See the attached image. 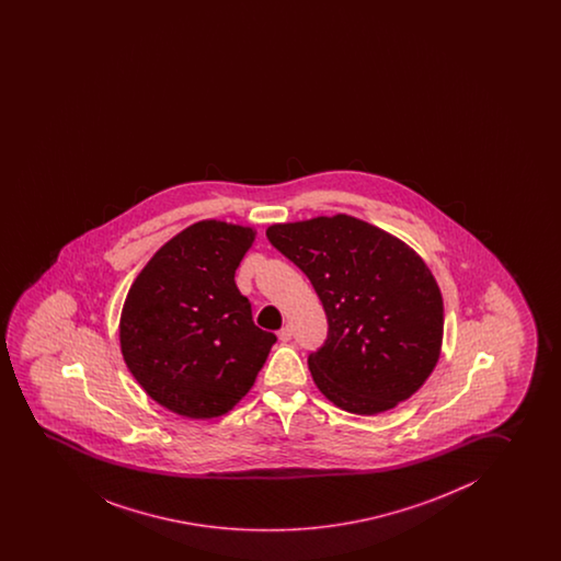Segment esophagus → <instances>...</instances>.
Here are the masks:
<instances>
[{
    "instance_id": "34e87169",
    "label": "esophagus",
    "mask_w": 561,
    "mask_h": 561,
    "mask_svg": "<svg viewBox=\"0 0 561 561\" xmlns=\"http://www.w3.org/2000/svg\"><path fill=\"white\" fill-rule=\"evenodd\" d=\"M277 337H279V342H289V340H291V328L284 325V328L277 332Z\"/></svg>"
}]
</instances>
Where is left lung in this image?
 Here are the masks:
<instances>
[{"mask_svg": "<svg viewBox=\"0 0 561 561\" xmlns=\"http://www.w3.org/2000/svg\"><path fill=\"white\" fill-rule=\"evenodd\" d=\"M270 243L307 274L328 318L309 355L318 390L347 413L378 414L411 398L442 353L444 301L416 252L347 214L266 229Z\"/></svg>", "mask_w": 561, "mask_h": 561, "instance_id": "1", "label": "left lung"}]
</instances>
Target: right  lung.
I'll return each instance as SVG.
<instances>
[{
    "label": "right lung",
    "mask_w": 561,
    "mask_h": 561,
    "mask_svg": "<svg viewBox=\"0 0 561 561\" xmlns=\"http://www.w3.org/2000/svg\"><path fill=\"white\" fill-rule=\"evenodd\" d=\"M256 231L196 221L156 251L119 320L123 360L156 403L187 419L229 413L266 363L274 333L252 322L236 270Z\"/></svg>",
    "instance_id": "obj_1"
}]
</instances>
